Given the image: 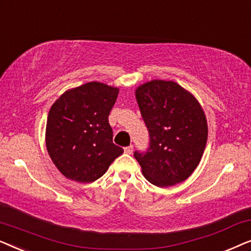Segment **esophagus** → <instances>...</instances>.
Masks as SVG:
<instances>
[{
	"label": "esophagus",
	"instance_id": "34e87169",
	"mask_svg": "<svg viewBox=\"0 0 251 251\" xmlns=\"http://www.w3.org/2000/svg\"><path fill=\"white\" fill-rule=\"evenodd\" d=\"M132 151H133V146L132 145L125 147V153L126 154H132Z\"/></svg>",
	"mask_w": 251,
	"mask_h": 251
}]
</instances>
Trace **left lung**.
Returning a JSON list of instances; mask_svg holds the SVG:
<instances>
[{"mask_svg": "<svg viewBox=\"0 0 251 251\" xmlns=\"http://www.w3.org/2000/svg\"><path fill=\"white\" fill-rule=\"evenodd\" d=\"M136 99L150 132L149 150L133 154L144 177L159 187L187 179L207 144L208 126L201 105L176 82L163 80L139 85Z\"/></svg>", "mask_w": 251, "mask_h": 251, "instance_id": "1", "label": "left lung"}]
</instances>
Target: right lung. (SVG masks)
Wrapping results in <instances>:
<instances>
[{
	"mask_svg": "<svg viewBox=\"0 0 251 251\" xmlns=\"http://www.w3.org/2000/svg\"><path fill=\"white\" fill-rule=\"evenodd\" d=\"M119 89L89 82L64 92L48 114L46 145L57 169L71 180L100 178L123 150L113 143L108 115Z\"/></svg>",
	"mask_w": 251,
	"mask_h": 251,
	"instance_id": "right-lung-1",
	"label": "right lung"
}]
</instances>
